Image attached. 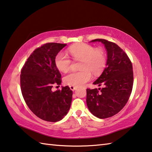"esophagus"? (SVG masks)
I'll use <instances>...</instances> for the list:
<instances>
[{"mask_svg": "<svg viewBox=\"0 0 152 152\" xmlns=\"http://www.w3.org/2000/svg\"><path fill=\"white\" fill-rule=\"evenodd\" d=\"M70 90H72V91H75V90L77 88V87L74 86H70Z\"/></svg>", "mask_w": 152, "mask_h": 152, "instance_id": "obj_1", "label": "esophagus"}]
</instances>
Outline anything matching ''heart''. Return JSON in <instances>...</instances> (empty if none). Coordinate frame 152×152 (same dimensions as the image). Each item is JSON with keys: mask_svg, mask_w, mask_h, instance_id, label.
<instances>
[{"mask_svg": "<svg viewBox=\"0 0 152 152\" xmlns=\"http://www.w3.org/2000/svg\"><path fill=\"white\" fill-rule=\"evenodd\" d=\"M69 53L75 60H80V72H70L64 76V83L68 85L80 86L92 78L91 72L95 75L101 73L107 63L104 51L96 49L92 45L81 43L69 48ZM55 64L59 70L66 72L70 68L71 60L63 52H60L55 58Z\"/></svg>", "mask_w": 152, "mask_h": 152, "instance_id": "1", "label": "heart"}]
</instances>
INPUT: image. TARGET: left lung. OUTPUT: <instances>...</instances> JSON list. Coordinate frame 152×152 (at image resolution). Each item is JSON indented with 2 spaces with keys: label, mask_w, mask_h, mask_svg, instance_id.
<instances>
[{
  "label": "left lung",
  "mask_w": 152,
  "mask_h": 152,
  "mask_svg": "<svg viewBox=\"0 0 152 152\" xmlns=\"http://www.w3.org/2000/svg\"><path fill=\"white\" fill-rule=\"evenodd\" d=\"M103 43L107 52L106 68L93 82L102 88L86 89V104L95 117L106 119L116 115L127 103L132 91V64L121 48L115 43L96 39L91 42Z\"/></svg>",
  "instance_id": "1"
}]
</instances>
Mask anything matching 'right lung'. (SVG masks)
<instances>
[{
    "instance_id": "add662e5",
    "label": "right lung",
    "mask_w": 152,
    "mask_h": 152,
    "mask_svg": "<svg viewBox=\"0 0 152 152\" xmlns=\"http://www.w3.org/2000/svg\"><path fill=\"white\" fill-rule=\"evenodd\" d=\"M66 45L48 43L37 48L20 72V89L25 102L36 116L46 121L61 120L70 108L72 91L68 86L55 92L51 90L53 84L61 82L55 58Z\"/></svg>"
}]
</instances>
